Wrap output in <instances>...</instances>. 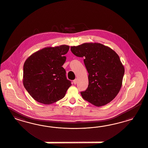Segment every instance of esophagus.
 <instances>
[{"instance_id":"34e87169","label":"esophagus","mask_w":148,"mask_h":148,"mask_svg":"<svg viewBox=\"0 0 148 148\" xmlns=\"http://www.w3.org/2000/svg\"><path fill=\"white\" fill-rule=\"evenodd\" d=\"M73 83H74V84H76V83H77V79H75V80H73Z\"/></svg>"}]
</instances>
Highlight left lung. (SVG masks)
Returning <instances> with one entry per match:
<instances>
[{"instance_id": "left-lung-1", "label": "left lung", "mask_w": 148, "mask_h": 148, "mask_svg": "<svg viewBox=\"0 0 148 148\" xmlns=\"http://www.w3.org/2000/svg\"><path fill=\"white\" fill-rule=\"evenodd\" d=\"M72 53L84 58L88 73V86L82 98L95 106L111 102L121 88L125 69L118 55L108 46L85 43L71 47Z\"/></svg>"}]
</instances>
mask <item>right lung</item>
I'll list each match as a JSON object with an SVG mask.
<instances>
[{"mask_svg":"<svg viewBox=\"0 0 148 148\" xmlns=\"http://www.w3.org/2000/svg\"><path fill=\"white\" fill-rule=\"evenodd\" d=\"M69 46L46 47L32 54L23 66V85L33 98L40 103H54L65 96L71 81L62 67Z\"/></svg>","mask_w":148,"mask_h":148,"instance_id":"add662e5","label":"right lung"}]
</instances>
